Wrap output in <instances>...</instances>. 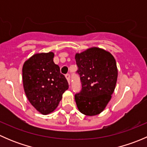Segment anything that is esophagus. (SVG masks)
<instances>
[{"mask_svg":"<svg viewBox=\"0 0 147 147\" xmlns=\"http://www.w3.org/2000/svg\"><path fill=\"white\" fill-rule=\"evenodd\" d=\"M65 78H66L67 80V82L69 84V83H70V76H69V74H67V75H65Z\"/></svg>","mask_w":147,"mask_h":147,"instance_id":"34e87169","label":"esophagus"}]
</instances>
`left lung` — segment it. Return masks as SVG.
<instances>
[{"mask_svg":"<svg viewBox=\"0 0 147 147\" xmlns=\"http://www.w3.org/2000/svg\"><path fill=\"white\" fill-rule=\"evenodd\" d=\"M82 90L75 95L81 113L87 116L100 114L112 98L117 80L116 60L109 52L92 47L75 54Z\"/></svg>","mask_w":147,"mask_h":147,"instance_id":"obj_1","label":"left lung"}]
</instances>
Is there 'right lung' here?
<instances>
[{"mask_svg": "<svg viewBox=\"0 0 147 147\" xmlns=\"http://www.w3.org/2000/svg\"><path fill=\"white\" fill-rule=\"evenodd\" d=\"M53 52L34 54L23 66V83L28 100L42 115H48L58 106L69 87L60 67L53 62Z\"/></svg>", "mask_w": 147, "mask_h": 147, "instance_id": "1", "label": "right lung"}]
</instances>
